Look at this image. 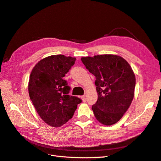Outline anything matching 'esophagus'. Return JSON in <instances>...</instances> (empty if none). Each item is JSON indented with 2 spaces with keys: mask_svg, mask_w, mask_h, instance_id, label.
I'll use <instances>...</instances> for the list:
<instances>
[{
  "mask_svg": "<svg viewBox=\"0 0 161 161\" xmlns=\"http://www.w3.org/2000/svg\"><path fill=\"white\" fill-rule=\"evenodd\" d=\"M80 97H81L82 100L84 102H85V101H86V96H85V95H82V96H81Z\"/></svg>",
  "mask_w": 161,
  "mask_h": 161,
  "instance_id": "obj_1",
  "label": "esophagus"
}]
</instances>
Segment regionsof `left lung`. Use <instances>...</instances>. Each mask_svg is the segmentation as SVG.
Listing matches in <instances>:
<instances>
[{"label":"left lung","instance_id":"8db88e82","mask_svg":"<svg viewBox=\"0 0 161 161\" xmlns=\"http://www.w3.org/2000/svg\"><path fill=\"white\" fill-rule=\"evenodd\" d=\"M81 60L96 78L98 99L92 106L96 119L105 125L117 123L134 99L136 77L133 70L124 58L117 55L82 57Z\"/></svg>","mask_w":161,"mask_h":161}]
</instances>
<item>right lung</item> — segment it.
Masks as SVG:
<instances>
[{"mask_svg":"<svg viewBox=\"0 0 161 161\" xmlns=\"http://www.w3.org/2000/svg\"><path fill=\"white\" fill-rule=\"evenodd\" d=\"M75 58L62 54L43 58L33 67L28 91L37 113L45 123L60 127L72 118L80 99L69 95L70 87L63 79Z\"/></svg>","mask_w":161,"mask_h":161,"instance_id":"add662e5","label":"right lung"}]
</instances>
